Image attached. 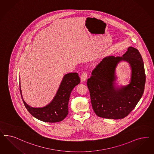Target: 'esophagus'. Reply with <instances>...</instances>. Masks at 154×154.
Masks as SVG:
<instances>
[{"instance_id": "obj_1", "label": "esophagus", "mask_w": 154, "mask_h": 154, "mask_svg": "<svg viewBox=\"0 0 154 154\" xmlns=\"http://www.w3.org/2000/svg\"><path fill=\"white\" fill-rule=\"evenodd\" d=\"M87 78V72L86 71H83L80 76V80L82 82H85Z\"/></svg>"}]
</instances>
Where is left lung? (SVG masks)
Listing matches in <instances>:
<instances>
[{
    "label": "left lung",
    "instance_id": "8db88e82",
    "mask_svg": "<svg viewBox=\"0 0 154 154\" xmlns=\"http://www.w3.org/2000/svg\"><path fill=\"white\" fill-rule=\"evenodd\" d=\"M122 60L128 61L132 67L131 82L126 87L116 90L113 86L115 69ZM145 82L143 61L137 49L130 47L121 57L105 58L93 69L87 82L94 113L105 119L126 117L142 97Z\"/></svg>",
    "mask_w": 154,
    "mask_h": 154
}]
</instances>
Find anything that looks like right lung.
I'll use <instances>...</instances> for the list:
<instances>
[{"instance_id":"right-lung-1","label":"right lung","mask_w":154,"mask_h":154,"mask_svg":"<svg viewBox=\"0 0 154 154\" xmlns=\"http://www.w3.org/2000/svg\"><path fill=\"white\" fill-rule=\"evenodd\" d=\"M80 78L77 72L65 75L54 99L45 107L35 108L26 104L23 100L21 90L20 92L25 108L35 118L46 122L55 123L62 121L67 116L68 104L72 90L79 84Z\"/></svg>"}]
</instances>
